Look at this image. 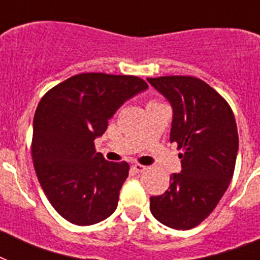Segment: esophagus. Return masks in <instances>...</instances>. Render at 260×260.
<instances>
[{
    "instance_id": "34e87169",
    "label": "esophagus",
    "mask_w": 260,
    "mask_h": 260,
    "mask_svg": "<svg viewBox=\"0 0 260 260\" xmlns=\"http://www.w3.org/2000/svg\"><path fill=\"white\" fill-rule=\"evenodd\" d=\"M132 169H134L136 173H143V171L146 170V166H143V165H139V163H135V165H132Z\"/></svg>"
}]
</instances>
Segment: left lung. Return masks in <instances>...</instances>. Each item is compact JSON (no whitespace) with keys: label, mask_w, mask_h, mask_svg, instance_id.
I'll return each instance as SVG.
<instances>
[{"label":"left lung","mask_w":260,"mask_h":260,"mask_svg":"<svg viewBox=\"0 0 260 260\" xmlns=\"http://www.w3.org/2000/svg\"><path fill=\"white\" fill-rule=\"evenodd\" d=\"M173 108L170 142L177 143L182 170L170 187L150 198L163 225L190 230L209 216L230 186L239 150L232 109L214 89L194 77L147 78Z\"/></svg>","instance_id":"8db88e82"}]
</instances>
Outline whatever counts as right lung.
<instances>
[{
  "instance_id": "1",
  "label": "right lung",
  "mask_w": 260,
  "mask_h": 260,
  "mask_svg": "<svg viewBox=\"0 0 260 260\" xmlns=\"http://www.w3.org/2000/svg\"><path fill=\"white\" fill-rule=\"evenodd\" d=\"M148 89L132 75L78 74L40 100L34 118L32 159L54 209L75 225H93L117 208L129 171L94 150L124 102Z\"/></svg>"
}]
</instances>
